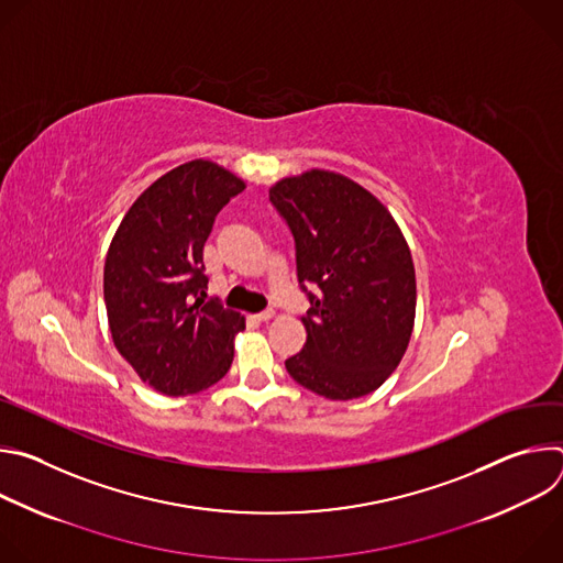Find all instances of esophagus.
I'll list each match as a JSON object with an SVG mask.
<instances>
[{"instance_id": "1", "label": "esophagus", "mask_w": 563, "mask_h": 563, "mask_svg": "<svg viewBox=\"0 0 563 563\" xmlns=\"http://www.w3.org/2000/svg\"><path fill=\"white\" fill-rule=\"evenodd\" d=\"M274 309H265V311H261V313H256V318L261 320V323H267V320H272L274 318Z\"/></svg>"}]
</instances>
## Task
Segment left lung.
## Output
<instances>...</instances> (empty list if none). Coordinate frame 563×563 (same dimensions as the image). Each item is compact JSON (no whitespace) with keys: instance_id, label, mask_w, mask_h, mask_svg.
Segmentation results:
<instances>
[{"instance_id":"obj_1","label":"left lung","mask_w":563,"mask_h":563,"mask_svg":"<svg viewBox=\"0 0 563 563\" xmlns=\"http://www.w3.org/2000/svg\"><path fill=\"white\" fill-rule=\"evenodd\" d=\"M269 200L291 229L311 305L300 318L307 341L285 361L289 376L330 400L374 391L415 330L417 278L404 231L374 194L328 169L278 180Z\"/></svg>"}]
</instances>
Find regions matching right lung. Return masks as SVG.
I'll use <instances>...</instances> for the list:
<instances>
[{
	"label": "right lung",
	"mask_w": 563,
	"mask_h": 563,
	"mask_svg": "<svg viewBox=\"0 0 563 563\" xmlns=\"http://www.w3.org/2000/svg\"><path fill=\"white\" fill-rule=\"evenodd\" d=\"M245 187L211 159H191L146 187L111 240L104 263L111 339L159 394H198L231 367L245 316L207 300L202 250L218 211Z\"/></svg>",
	"instance_id": "1"
}]
</instances>
